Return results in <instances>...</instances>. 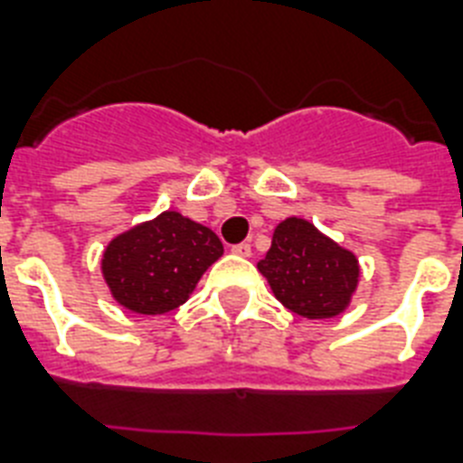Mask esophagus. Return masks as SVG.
Returning <instances> with one entry per match:
<instances>
[{
    "label": "esophagus",
    "instance_id": "obj_1",
    "mask_svg": "<svg viewBox=\"0 0 463 463\" xmlns=\"http://www.w3.org/2000/svg\"><path fill=\"white\" fill-rule=\"evenodd\" d=\"M232 254H238V257H250V254H252V245H250V242L232 245Z\"/></svg>",
    "mask_w": 463,
    "mask_h": 463
}]
</instances>
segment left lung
Here are the masks:
<instances>
[{"instance_id": "1", "label": "left lung", "mask_w": 463, "mask_h": 463, "mask_svg": "<svg viewBox=\"0 0 463 463\" xmlns=\"http://www.w3.org/2000/svg\"><path fill=\"white\" fill-rule=\"evenodd\" d=\"M257 269L276 300L307 319L341 315L351 305L360 279L358 260L351 250L296 216L276 225L271 247Z\"/></svg>"}]
</instances>
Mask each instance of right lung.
I'll return each mask as SVG.
<instances>
[{
  "label": "right lung",
  "instance_id": "obj_1",
  "mask_svg": "<svg viewBox=\"0 0 463 463\" xmlns=\"http://www.w3.org/2000/svg\"><path fill=\"white\" fill-rule=\"evenodd\" d=\"M221 254L223 245L211 228L177 211H163L110 240L103 252V279L129 312L165 315L187 303Z\"/></svg>",
  "mask_w": 463,
  "mask_h": 463
}]
</instances>
